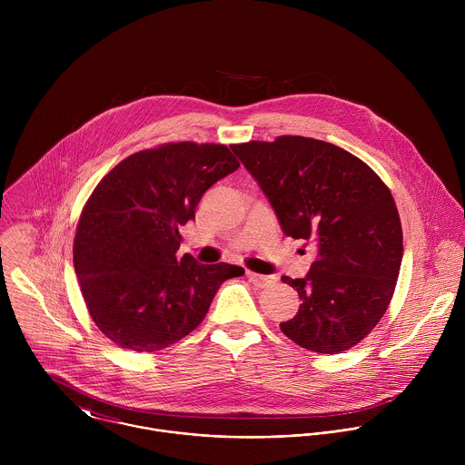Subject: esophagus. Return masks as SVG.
Here are the masks:
<instances>
[{
    "mask_svg": "<svg viewBox=\"0 0 465 465\" xmlns=\"http://www.w3.org/2000/svg\"><path fill=\"white\" fill-rule=\"evenodd\" d=\"M247 277L256 284V286H268L275 281L273 275H263V273H256V272H247Z\"/></svg>",
    "mask_w": 465,
    "mask_h": 465,
    "instance_id": "obj_1",
    "label": "esophagus"
}]
</instances>
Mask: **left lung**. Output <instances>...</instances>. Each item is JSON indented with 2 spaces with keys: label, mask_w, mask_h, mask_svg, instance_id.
Here are the masks:
<instances>
[{
  "label": "left lung",
  "mask_w": 465,
  "mask_h": 465,
  "mask_svg": "<svg viewBox=\"0 0 465 465\" xmlns=\"http://www.w3.org/2000/svg\"><path fill=\"white\" fill-rule=\"evenodd\" d=\"M231 148L284 234L317 245L306 277H281L302 301L281 331L313 352L351 349L376 328L396 290L402 229L391 190L363 161L321 139L281 135Z\"/></svg>",
  "instance_id": "left-lung-1"
}]
</instances>
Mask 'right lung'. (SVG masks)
Returning a JSON list of instances; mask_svg holds the SVG:
<instances>
[{"mask_svg":"<svg viewBox=\"0 0 465 465\" xmlns=\"http://www.w3.org/2000/svg\"><path fill=\"white\" fill-rule=\"evenodd\" d=\"M240 163L225 144L168 143L114 166L80 214L73 263L91 319L124 349L153 352L203 321L220 284L245 273L229 263L177 260L179 227L202 195Z\"/></svg>","mask_w":465,"mask_h":465,"instance_id":"1","label":"right lung"}]
</instances>
